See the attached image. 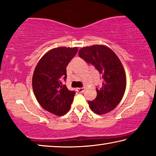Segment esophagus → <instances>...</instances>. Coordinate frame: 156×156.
Returning <instances> with one entry per match:
<instances>
[{"label":"esophagus","instance_id":"34e87169","mask_svg":"<svg viewBox=\"0 0 156 156\" xmlns=\"http://www.w3.org/2000/svg\"><path fill=\"white\" fill-rule=\"evenodd\" d=\"M84 90H85V89L83 88V87H78V88H77V91L78 92V93H83V92H84Z\"/></svg>","mask_w":156,"mask_h":156}]
</instances>
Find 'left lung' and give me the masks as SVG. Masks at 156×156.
I'll return each mask as SVG.
<instances>
[{"mask_svg": "<svg viewBox=\"0 0 156 156\" xmlns=\"http://www.w3.org/2000/svg\"><path fill=\"white\" fill-rule=\"evenodd\" d=\"M79 56L93 64L102 76L100 88H96L97 97L88 101L91 110L97 115H104L119 105L125 93L126 78L124 69L118 56L104 45H93L79 50Z\"/></svg>", "mask_w": 156, "mask_h": 156, "instance_id": "8db88e82", "label": "left lung"}]
</instances>
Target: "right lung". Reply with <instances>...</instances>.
I'll use <instances>...</instances> for the list:
<instances>
[{
	"label": "right lung",
	"instance_id": "add662e5",
	"mask_svg": "<svg viewBox=\"0 0 156 156\" xmlns=\"http://www.w3.org/2000/svg\"><path fill=\"white\" fill-rule=\"evenodd\" d=\"M78 51L77 47H58L49 50L39 61L32 76V88L39 105L49 112L63 116L70 109L75 91L63 80L66 66Z\"/></svg>",
	"mask_w": 156,
	"mask_h": 156
}]
</instances>
